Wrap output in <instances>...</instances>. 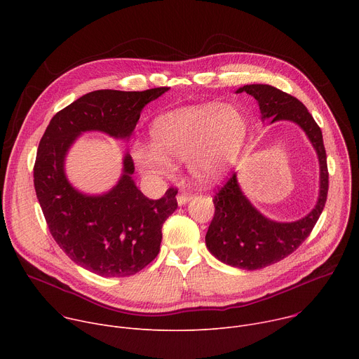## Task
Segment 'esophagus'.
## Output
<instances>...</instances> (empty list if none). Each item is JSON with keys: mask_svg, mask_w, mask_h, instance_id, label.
Wrapping results in <instances>:
<instances>
[{"mask_svg": "<svg viewBox=\"0 0 359 359\" xmlns=\"http://www.w3.org/2000/svg\"><path fill=\"white\" fill-rule=\"evenodd\" d=\"M191 198V194L189 193H180L177 194V204L179 206H184V204Z\"/></svg>", "mask_w": 359, "mask_h": 359, "instance_id": "obj_1", "label": "esophagus"}]
</instances>
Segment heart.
<instances>
[{"mask_svg": "<svg viewBox=\"0 0 359 359\" xmlns=\"http://www.w3.org/2000/svg\"><path fill=\"white\" fill-rule=\"evenodd\" d=\"M247 133L241 114L231 107L204 104L161 115L150 125L151 146L136 144L132 158L147 175L168 176L175 161H187L194 179L220 182L234 166Z\"/></svg>", "mask_w": 359, "mask_h": 359, "instance_id": "heart-1", "label": "heart"}]
</instances>
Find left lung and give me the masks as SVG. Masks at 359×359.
Instances as JSON below:
<instances>
[{
	"instance_id": "left-lung-1",
	"label": "left lung",
	"mask_w": 359,
	"mask_h": 359,
	"mask_svg": "<svg viewBox=\"0 0 359 359\" xmlns=\"http://www.w3.org/2000/svg\"><path fill=\"white\" fill-rule=\"evenodd\" d=\"M241 92L259 102L263 121L297 123L310 139L320 162V194L316 208L297 222L280 223L263 216L241 191L236 173L216 193V210L206 234V245L222 263L252 271L285 259L310 236L327 201L328 168L323 132L297 97L263 83L244 85L237 89V93Z\"/></svg>"
}]
</instances>
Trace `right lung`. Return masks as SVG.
Segmentation results:
<instances>
[{"instance_id":"obj_1","label":"right lung","mask_w":359,"mask_h":359,"mask_svg":"<svg viewBox=\"0 0 359 359\" xmlns=\"http://www.w3.org/2000/svg\"><path fill=\"white\" fill-rule=\"evenodd\" d=\"M169 88L89 92L50 119L38 146L34 186L50 234L78 266L102 277H129L156 259L162 226L177 209V190L147 198L135 184L126 151L122 176L107 193L85 194L65 175V158L85 132L128 140L149 102Z\"/></svg>"}]
</instances>
